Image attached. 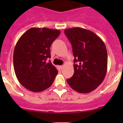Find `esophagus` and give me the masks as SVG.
I'll list each match as a JSON object with an SVG mask.
<instances>
[{"instance_id": "34e87169", "label": "esophagus", "mask_w": 123, "mask_h": 123, "mask_svg": "<svg viewBox=\"0 0 123 123\" xmlns=\"http://www.w3.org/2000/svg\"><path fill=\"white\" fill-rule=\"evenodd\" d=\"M64 67V65H62V66H60V68L61 69H62Z\"/></svg>"}]
</instances>
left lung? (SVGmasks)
Returning a JSON list of instances; mask_svg holds the SVG:
<instances>
[{
  "label": "left lung",
  "mask_w": 123,
  "mask_h": 123,
  "mask_svg": "<svg viewBox=\"0 0 123 123\" xmlns=\"http://www.w3.org/2000/svg\"><path fill=\"white\" fill-rule=\"evenodd\" d=\"M72 45L74 74L67 79L73 89L89 93L100 85L107 71V51L104 41L94 32L76 27L65 29Z\"/></svg>",
  "instance_id": "obj_1"
}]
</instances>
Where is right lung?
Masks as SVG:
<instances>
[{
  "instance_id": "add662e5",
  "label": "right lung",
  "mask_w": 123,
  "mask_h": 123,
  "mask_svg": "<svg viewBox=\"0 0 123 123\" xmlns=\"http://www.w3.org/2000/svg\"><path fill=\"white\" fill-rule=\"evenodd\" d=\"M60 34L58 29L31 28L18 39L13 52L14 70L26 89L41 92L54 82L58 70L47 60L51 57V44Z\"/></svg>"
}]
</instances>
